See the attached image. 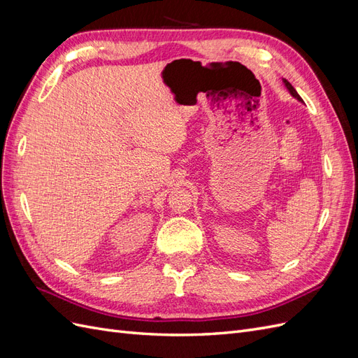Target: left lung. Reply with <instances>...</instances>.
<instances>
[{"label": "left lung", "instance_id": "obj_1", "mask_svg": "<svg viewBox=\"0 0 358 358\" xmlns=\"http://www.w3.org/2000/svg\"><path fill=\"white\" fill-rule=\"evenodd\" d=\"M284 83H285V86H287V90H288V91L291 92V95H292V96H296V99H297V100H300V101H301V99H300V95L297 94V91H296L294 88H292V85H291V83H289V82H288L287 79H284Z\"/></svg>", "mask_w": 358, "mask_h": 358}]
</instances>
